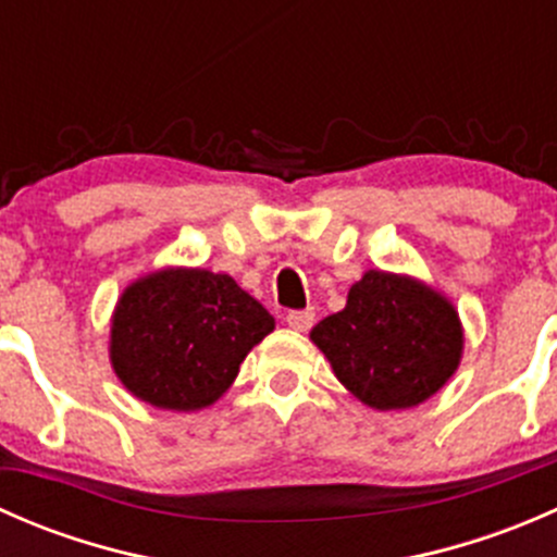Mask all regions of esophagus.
<instances>
[{"label": "esophagus", "mask_w": 557, "mask_h": 557, "mask_svg": "<svg viewBox=\"0 0 557 557\" xmlns=\"http://www.w3.org/2000/svg\"><path fill=\"white\" fill-rule=\"evenodd\" d=\"M285 323H288L294 331H310L314 323V312L312 310H290L288 314H285Z\"/></svg>", "instance_id": "1"}]
</instances>
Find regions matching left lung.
Here are the masks:
<instances>
[{
    "label": "left lung",
    "instance_id": "8db88e82",
    "mask_svg": "<svg viewBox=\"0 0 557 557\" xmlns=\"http://www.w3.org/2000/svg\"><path fill=\"white\" fill-rule=\"evenodd\" d=\"M310 336L339 383L374 409H407L434 396L463 350L450 301L380 269H369L345 310L320 320Z\"/></svg>",
    "mask_w": 557,
    "mask_h": 557
}]
</instances>
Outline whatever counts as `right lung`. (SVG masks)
<instances>
[{
    "instance_id": "add662e5",
    "label": "right lung",
    "mask_w": 557,
    "mask_h": 557,
    "mask_svg": "<svg viewBox=\"0 0 557 557\" xmlns=\"http://www.w3.org/2000/svg\"><path fill=\"white\" fill-rule=\"evenodd\" d=\"M274 318L228 274L164 269L128 285L112 318L115 374L161 409L210 407Z\"/></svg>"
}]
</instances>
